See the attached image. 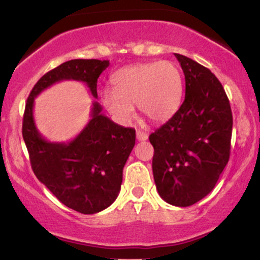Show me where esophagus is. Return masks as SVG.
Segmentation results:
<instances>
[{
  "label": "esophagus",
  "instance_id": "1",
  "mask_svg": "<svg viewBox=\"0 0 260 260\" xmlns=\"http://www.w3.org/2000/svg\"><path fill=\"white\" fill-rule=\"evenodd\" d=\"M137 139H138L139 142H144V140L148 139V134L143 132V131H137Z\"/></svg>",
  "mask_w": 260,
  "mask_h": 260
}]
</instances>
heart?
Wrapping results in <instances>:
<instances>
[{
    "mask_svg": "<svg viewBox=\"0 0 260 260\" xmlns=\"http://www.w3.org/2000/svg\"><path fill=\"white\" fill-rule=\"evenodd\" d=\"M112 89L101 92V104L121 123L134 116V105L149 120L168 121L180 109L183 77L170 61L128 66L112 77Z\"/></svg>",
    "mask_w": 260,
    "mask_h": 260,
    "instance_id": "heart-1",
    "label": "heart"
}]
</instances>
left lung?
Returning <instances> with one entry per match:
<instances>
[{
  "mask_svg": "<svg viewBox=\"0 0 260 260\" xmlns=\"http://www.w3.org/2000/svg\"><path fill=\"white\" fill-rule=\"evenodd\" d=\"M186 79L178 111L149 136L153 175L161 198L189 207L215 187L228 165L232 112L219 79L198 62L175 53Z\"/></svg>",
  "mask_w": 260,
  "mask_h": 260,
  "instance_id": "1",
  "label": "left lung"
}]
</instances>
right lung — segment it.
<instances>
[{
  "label": "right lung",
  "instance_id": "right-lung-1",
  "mask_svg": "<svg viewBox=\"0 0 260 260\" xmlns=\"http://www.w3.org/2000/svg\"><path fill=\"white\" fill-rule=\"evenodd\" d=\"M109 61L71 59L44 74L34 85L23 116V139L38 180L66 207L82 214L104 210L117 198L124 164L136 144V129L124 128L101 113L92 103L91 118L68 143H51L39 133L34 122L35 98L61 80H79L96 99L98 78Z\"/></svg>",
  "mask_w": 260,
  "mask_h": 260
}]
</instances>
